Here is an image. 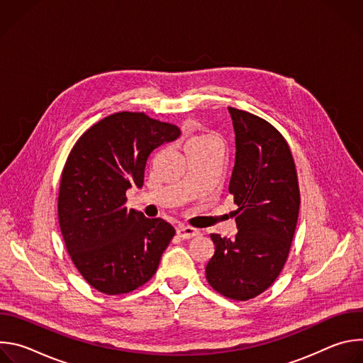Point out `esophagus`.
I'll list each match as a JSON object with an SVG mask.
<instances>
[{
  "label": "esophagus",
  "mask_w": 363,
  "mask_h": 363,
  "mask_svg": "<svg viewBox=\"0 0 363 363\" xmlns=\"http://www.w3.org/2000/svg\"><path fill=\"white\" fill-rule=\"evenodd\" d=\"M177 234H178L182 240H189V238H194V237L199 235V230L192 228V227H188V225H179L178 230H177Z\"/></svg>",
  "instance_id": "1"
}]
</instances>
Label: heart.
Listing matches in <instances>:
<instances>
[{
  "mask_svg": "<svg viewBox=\"0 0 363 363\" xmlns=\"http://www.w3.org/2000/svg\"><path fill=\"white\" fill-rule=\"evenodd\" d=\"M206 143H218V139L214 135H210V133H196V135H192L186 140L185 147L202 146V145H206Z\"/></svg>",
  "mask_w": 363,
  "mask_h": 363,
  "instance_id": "1",
  "label": "heart"
}]
</instances>
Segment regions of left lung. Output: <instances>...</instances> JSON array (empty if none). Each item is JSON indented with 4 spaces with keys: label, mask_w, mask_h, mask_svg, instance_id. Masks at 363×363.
Here are the masks:
<instances>
[{
    "label": "left lung",
    "mask_w": 363,
    "mask_h": 363,
    "mask_svg": "<svg viewBox=\"0 0 363 363\" xmlns=\"http://www.w3.org/2000/svg\"><path fill=\"white\" fill-rule=\"evenodd\" d=\"M235 130V165L228 191L238 233L211 234L216 252L206 281L227 298L245 301L266 291L290 252L300 206L296 164L284 136L266 119L228 108Z\"/></svg>",
    "instance_id": "1"
}]
</instances>
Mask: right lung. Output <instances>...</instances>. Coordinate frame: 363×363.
<instances>
[{
    "label": "right lung",
    "instance_id": "obj_1",
    "mask_svg": "<svg viewBox=\"0 0 363 363\" xmlns=\"http://www.w3.org/2000/svg\"><path fill=\"white\" fill-rule=\"evenodd\" d=\"M181 135L143 112H118L90 126L72 147L59 188V223L83 279L109 296L130 293L157 273L175 228L125 206L140 188L150 152Z\"/></svg>",
    "mask_w": 363,
    "mask_h": 363
}]
</instances>
